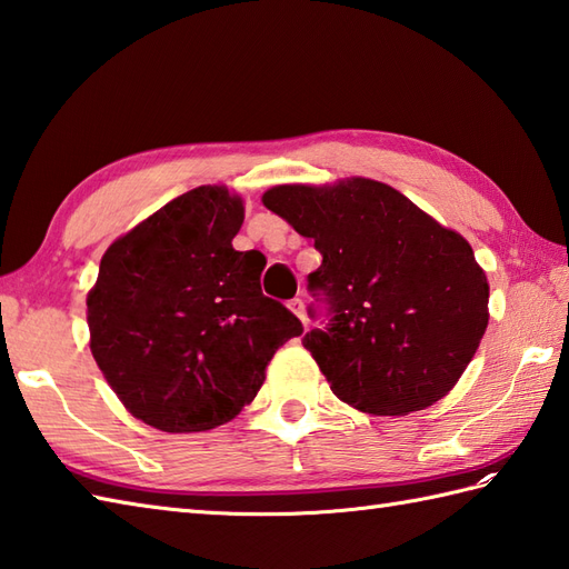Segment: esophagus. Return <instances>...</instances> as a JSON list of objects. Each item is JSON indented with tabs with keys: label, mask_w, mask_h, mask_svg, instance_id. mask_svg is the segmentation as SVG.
Masks as SVG:
<instances>
[{
	"label": "esophagus",
	"mask_w": 569,
	"mask_h": 569,
	"mask_svg": "<svg viewBox=\"0 0 569 569\" xmlns=\"http://www.w3.org/2000/svg\"><path fill=\"white\" fill-rule=\"evenodd\" d=\"M288 308H291V312L300 322H306V303H303V298H293L291 303H288Z\"/></svg>",
	"instance_id": "1"
}]
</instances>
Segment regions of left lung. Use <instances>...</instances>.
I'll use <instances>...</instances> for the list:
<instances>
[{"mask_svg":"<svg viewBox=\"0 0 569 569\" xmlns=\"http://www.w3.org/2000/svg\"><path fill=\"white\" fill-rule=\"evenodd\" d=\"M261 202L316 241L308 276L330 325L303 347L340 401L406 416L452 391L489 325V283L469 241L391 186H276Z\"/></svg>","mask_w":569,"mask_h":569,"instance_id":"left-lung-1","label":"left lung"}]
</instances>
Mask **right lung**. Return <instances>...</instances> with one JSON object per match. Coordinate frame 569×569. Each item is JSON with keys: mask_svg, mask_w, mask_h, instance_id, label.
<instances>
[{"mask_svg": "<svg viewBox=\"0 0 569 569\" xmlns=\"http://www.w3.org/2000/svg\"><path fill=\"white\" fill-rule=\"evenodd\" d=\"M244 200L200 186L114 239L88 293L90 349L131 416L200 432L253 401L276 349L303 332L237 251Z\"/></svg>", "mask_w": 569, "mask_h": 569, "instance_id": "obj_1", "label": "right lung"}]
</instances>
